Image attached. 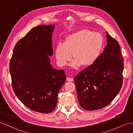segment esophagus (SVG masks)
Returning a JSON list of instances; mask_svg holds the SVG:
<instances>
[{
    "label": "esophagus",
    "mask_w": 133,
    "mask_h": 133,
    "mask_svg": "<svg viewBox=\"0 0 133 133\" xmlns=\"http://www.w3.org/2000/svg\"><path fill=\"white\" fill-rule=\"evenodd\" d=\"M67 81H74V78H71V77H67Z\"/></svg>",
    "instance_id": "1"
}]
</instances>
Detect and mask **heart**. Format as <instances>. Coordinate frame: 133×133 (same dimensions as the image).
I'll return each instance as SVG.
<instances>
[{"mask_svg": "<svg viewBox=\"0 0 133 133\" xmlns=\"http://www.w3.org/2000/svg\"><path fill=\"white\" fill-rule=\"evenodd\" d=\"M104 44L101 33L89 29H81L67 36L63 43L59 42L55 49L56 62L60 67L66 66L72 58V67L94 64L99 58Z\"/></svg>", "mask_w": 133, "mask_h": 133, "instance_id": "heart-1", "label": "heart"}]
</instances>
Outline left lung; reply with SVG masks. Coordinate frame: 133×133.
I'll use <instances>...</instances> for the list:
<instances>
[{"label": "left lung", "mask_w": 133, "mask_h": 133, "mask_svg": "<svg viewBox=\"0 0 133 133\" xmlns=\"http://www.w3.org/2000/svg\"><path fill=\"white\" fill-rule=\"evenodd\" d=\"M107 37L108 44L99 58L74 78L79 104L86 110L107 107L123 85L124 59L119 44L108 32Z\"/></svg>", "instance_id": "1"}]
</instances>
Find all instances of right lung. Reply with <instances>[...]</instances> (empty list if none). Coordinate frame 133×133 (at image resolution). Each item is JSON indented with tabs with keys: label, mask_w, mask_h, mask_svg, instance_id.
<instances>
[{
	"label": "right lung",
	"mask_w": 133,
	"mask_h": 133,
	"mask_svg": "<svg viewBox=\"0 0 133 133\" xmlns=\"http://www.w3.org/2000/svg\"><path fill=\"white\" fill-rule=\"evenodd\" d=\"M54 28L55 25H41L32 28L15 45L9 63L16 95L29 109L43 114L56 108L66 79L63 70L52 67L48 57L54 53Z\"/></svg>",
	"instance_id": "right-lung-1"
}]
</instances>
